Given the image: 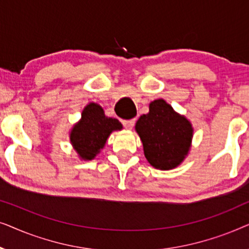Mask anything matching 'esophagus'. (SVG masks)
Returning a JSON list of instances; mask_svg holds the SVG:
<instances>
[{"label":"esophagus","instance_id":"esophagus-1","mask_svg":"<svg viewBox=\"0 0 249 249\" xmlns=\"http://www.w3.org/2000/svg\"><path fill=\"white\" fill-rule=\"evenodd\" d=\"M135 122H136L135 119H130V120H124V121H122V124H124V128L131 129L135 125Z\"/></svg>","mask_w":249,"mask_h":249}]
</instances>
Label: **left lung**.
<instances>
[{
    "mask_svg": "<svg viewBox=\"0 0 249 249\" xmlns=\"http://www.w3.org/2000/svg\"><path fill=\"white\" fill-rule=\"evenodd\" d=\"M144 146L145 158L156 169L178 166L189 151L193 128L185 117L173 111L164 100L149 104V112L136 124Z\"/></svg>",
    "mask_w": 249,
    "mask_h": 249,
    "instance_id": "left-lung-1",
    "label": "left lung"
}]
</instances>
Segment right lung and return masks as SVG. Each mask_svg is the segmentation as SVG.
Segmentation results:
<instances>
[{"label":"right lung","instance_id":"right-lung-1","mask_svg":"<svg viewBox=\"0 0 249 249\" xmlns=\"http://www.w3.org/2000/svg\"><path fill=\"white\" fill-rule=\"evenodd\" d=\"M121 128L118 119L105 117L100 105L90 103L84 108L81 120L71 130L70 141L81 159L91 160L103 148L111 132Z\"/></svg>","mask_w":249,"mask_h":249}]
</instances>
